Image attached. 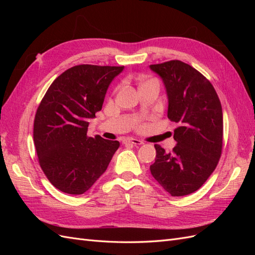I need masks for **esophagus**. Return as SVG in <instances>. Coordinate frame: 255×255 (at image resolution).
<instances>
[{
	"label": "esophagus",
	"mask_w": 255,
	"mask_h": 255,
	"mask_svg": "<svg viewBox=\"0 0 255 255\" xmlns=\"http://www.w3.org/2000/svg\"><path fill=\"white\" fill-rule=\"evenodd\" d=\"M125 143H129V144H133V145H141V144H143L142 141L138 140V139H134V138H128V139L125 140Z\"/></svg>",
	"instance_id": "obj_1"
}]
</instances>
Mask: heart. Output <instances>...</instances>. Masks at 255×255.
<instances>
[{
    "label": "heart",
    "instance_id": "1",
    "mask_svg": "<svg viewBox=\"0 0 255 255\" xmlns=\"http://www.w3.org/2000/svg\"><path fill=\"white\" fill-rule=\"evenodd\" d=\"M146 82H149V81H146ZM143 83H145V82H143Z\"/></svg>",
    "mask_w": 255,
    "mask_h": 255
}]
</instances>
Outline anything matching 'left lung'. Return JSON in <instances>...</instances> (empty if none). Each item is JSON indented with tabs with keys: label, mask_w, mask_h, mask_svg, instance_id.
I'll return each mask as SVG.
<instances>
[{
	"label": "left lung",
	"mask_w": 255,
	"mask_h": 255,
	"mask_svg": "<svg viewBox=\"0 0 255 255\" xmlns=\"http://www.w3.org/2000/svg\"><path fill=\"white\" fill-rule=\"evenodd\" d=\"M164 83L168 118L179 123L176 144L166 153L155 144L151 174L173 197L192 194L217 166L222 150L223 118L219 98L211 82L181 60L150 65Z\"/></svg>",
	"instance_id": "obj_1"
}]
</instances>
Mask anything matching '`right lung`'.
Listing matches in <instances>:
<instances>
[{
	"label": "right lung",
	"mask_w": 255,
	"mask_h": 255,
	"mask_svg": "<svg viewBox=\"0 0 255 255\" xmlns=\"http://www.w3.org/2000/svg\"><path fill=\"white\" fill-rule=\"evenodd\" d=\"M125 67L80 65L54 81L38 107L34 143L48 180L60 191L82 195L109 167L119 141L88 137L89 119L102 110L106 91Z\"/></svg>",
	"instance_id": "add662e5"
}]
</instances>
